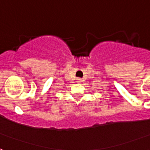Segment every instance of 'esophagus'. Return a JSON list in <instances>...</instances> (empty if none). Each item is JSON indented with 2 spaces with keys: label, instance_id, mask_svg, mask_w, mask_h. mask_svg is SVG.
Returning a JSON list of instances; mask_svg holds the SVG:
<instances>
[{
  "label": "esophagus",
  "instance_id": "esophagus-1",
  "mask_svg": "<svg viewBox=\"0 0 150 150\" xmlns=\"http://www.w3.org/2000/svg\"><path fill=\"white\" fill-rule=\"evenodd\" d=\"M78 82H80V81H81V79H78Z\"/></svg>",
  "mask_w": 150,
  "mask_h": 150
}]
</instances>
